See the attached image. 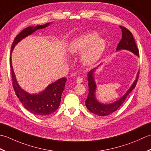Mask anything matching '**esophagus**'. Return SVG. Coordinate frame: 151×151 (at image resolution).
Masks as SVG:
<instances>
[{
	"label": "esophagus",
	"mask_w": 151,
	"mask_h": 151,
	"mask_svg": "<svg viewBox=\"0 0 151 151\" xmlns=\"http://www.w3.org/2000/svg\"><path fill=\"white\" fill-rule=\"evenodd\" d=\"M83 77L81 76H79L76 79V82L78 83H81L83 82Z\"/></svg>",
	"instance_id": "34e87169"
}]
</instances>
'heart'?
Here are the masks:
<instances>
[{
  "label": "heart",
  "instance_id": "heart-1",
  "mask_svg": "<svg viewBox=\"0 0 151 151\" xmlns=\"http://www.w3.org/2000/svg\"><path fill=\"white\" fill-rule=\"evenodd\" d=\"M106 45L105 40L98 38L97 33L87 32L73 40L69 46V51L72 54H79L87 48L83 54L82 60L85 64L91 65L102 55Z\"/></svg>",
  "mask_w": 151,
  "mask_h": 151
}]
</instances>
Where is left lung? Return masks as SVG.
<instances>
[{
  "mask_svg": "<svg viewBox=\"0 0 151 151\" xmlns=\"http://www.w3.org/2000/svg\"><path fill=\"white\" fill-rule=\"evenodd\" d=\"M120 28L122 30V39L119 43L117 47H116V50L119 51L121 50H127L132 51V53H134L137 56L139 57V50H138L136 43L135 42V40L131 32L124 27L120 26ZM94 69L92 70L91 71L88 73V95L87 100L85 101L86 107H87V109L91 112L98 116H106L110 115L111 113L115 112L122 106L123 102L125 101L126 98H127L128 95L136 87L137 80L139 79V73H137V78L133 85H132V87L121 98H120L119 100L116 101L113 104H103L98 102L96 98H95L94 93L95 91H96V86L94 80Z\"/></svg>",
  "mask_w": 151,
  "mask_h": 151,
  "instance_id": "1",
  "label": "left lung"
}]
</instances>
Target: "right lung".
Listing matches in <instances>:
<instances>
[{"instance_id": "1", "label": "right lung", "mask_w": 151, "mask_h": 151, "mask_svg": "<svg viewBox=\"0 0 151 151\" xmlns=\"http://www.w3.org/2000/svg\"><path fill=\"white\" fill-rule=\"evenodd\" d=\"M50 23H48L43 25L36 27H29L23 29L19 35L15 37L11 47V53L15 45L23 38L31 35L36 30L47 27ZM10 66L11 68L12 85L17 96L21 102L30 113L37 116H45L55 112L60 106L61 95L64 89L66 78H63L57 80L50 85L42 93L38 94H30L21 89L18 85L12 68L11 57L10 58Z\"/></svg>"}]
</instances>
